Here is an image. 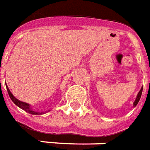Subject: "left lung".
<instances>
[{
	"mask_svg": "<svg viewBox=\"0 0 150 150\" xmlns=\"http://www.w3.org/2000/svg\"><path fill=\"white\" fill-rule=\"evenodd\" d=\"M142 90H143V86L141 88L140 91L138 92V94H137V98H136V99H135V101H134V106H137V104L138 103L139 100H140L141 96H142Z\"/></svg>",
	"mask_w": 150,
	"mask_h": 150,
	"instance_id": "left-lung-1",
	"label": "left lung"
}]
</instances>
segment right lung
<instances>
[{"label":"right lung","mask_w":150,"mask_h":150,"mask_svg":"<svg viewBox=\"0 0 150 150\" xmlns=\"http://www.w3.org/2000/svg\"><path fill=\"white\" fill-rule=\"evenodd\" d=\"M6 88H7L8 93V95H9L10 98H11L13 103H15L16 106H19L21 109L24 110L28 112L30 115H43V114H44V112H38L33 110L31 108V106H30L28 103H24V102H21V101L18 100L17 98H16L13 96V95L11 93V91H10L9 89H8V87L7 86H6Z\"/></svg>","instance_id":"add662e5"}]
</instances>
